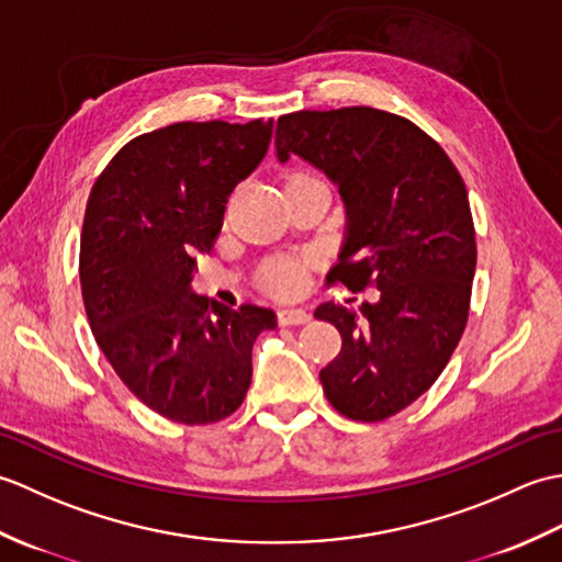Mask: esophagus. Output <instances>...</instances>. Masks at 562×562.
I'll use <instances>...</instances> for the list:
<instances>
[{
  "label": "esophagus",
  "instance_id": "obj_1",
  "mask_svg": "<svg viewBox=\"0 0 562 562\" xmlns=\"http://www.w3.org/2000/svg\"><path fill=\"white\" fill-rule=\"evenodd\" d=\"M308 321V314L302 312V308H282L278 314V324L280 326H302Z\"/></svg>",
  "mask_w": 562,
  "mask_h": 562
}]
</instances>
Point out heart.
Wrapping results in <instances>:
<instances>
[{
    "label": "heart",
    "instance_id": "b5f03b06",
    "mask_svg": "<svg viewBox=\"0 0 562 562\" xmlns=\"http://www.w3.org/2000/svg\"><path fill=\"white\" fill-rule=\"evenodd\" d=\"M290 178H318V176L306 173V171H294ZM258 280L262 284V290L270 292L272 296L290 300V296H296L304 290L306 272H304V266L300 260L284 258V260L268 262V266L260 270Z\"/></svg>",
    "mask_w": 562,
    "mask_h": 562
}]
</instances>
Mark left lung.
I'll use <instances>...</instances> for the list:
<instances>
[{
  "instance_id": "8db88e82",
  "label": "left lung",
  "mask_w": 562,
  "mask_h": 562,
  "mask_svg": "<svg viewBox=\"0 0 562 562\" xmlns=\"http://www.w3.org/2000/svg\"><path fill=\"white\" fill-rule=\"evenodd\" d=\"M274 151L338 183L348 236L326 282L379 290L357 312L316 308L342 338L318 374L326 398L350 420H386L435 384L469 321L475 229L463 178L408 117L367 105L282 115Z\"/></svg>"
}]
</instances>
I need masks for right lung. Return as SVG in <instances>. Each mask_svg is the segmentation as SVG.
Here are the masks:
<instances>
[{
	"label": "right lung",
	"mask_w": 562,
	"mask_h": 562,
	"mask_svg": "<svg viewBox=\"0 0 562 562\" xmlns=\"http://www.w3.org/2000/svg\"><path fill=\"white\" fill-rule=\"evenodd\" d=\"M272 121L173 123L115 154L91 188L79 246L83 308L105 360L135 396L181 425L238 411L266 306L190 292L236 183L266 157Z\"/></svg>",
	"instance_id": "add662e5"
}]
</instances>
